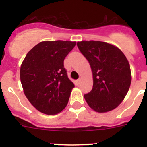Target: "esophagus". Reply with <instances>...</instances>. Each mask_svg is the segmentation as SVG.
I'll return each instance as SVG.
<instances>
[{
  "mask_svg": "<svg viewBox=\"0 0 147 147\" xmlns=\"http://www.w3.org/2000/svg\"><path fill=\"white\" fill-rule=\"evenodd\" d=\"M81 80H82L81 78H80V79H79V80H76V85H80V82H81Z\"/></svg>",
  "mask_w": 147,
  "mask_h": 147,
  "instance_id": "esophagus-1",
  "label": "esophagus"
}]
</instances>
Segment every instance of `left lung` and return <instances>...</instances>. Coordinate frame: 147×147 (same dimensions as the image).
I'll return each instance as SVG.
<instances>
[{
	"label": "left lung",
	"mask_w": 147,
	"mask_h": 147,
	"mask_svg": "<svg viewBox=\"0 0 147 147\" xmlns=\"http://www.w3.org/2000/svg\"><path fill=\"white\" fill-rule=\"evenodd\" d=\"M77 46L93 73V89L84 96L85 101L98 113L113 110L121 103L130 87L127 57L119 48L101 41H81Z\"/></svg>",
	"instance_id": "1"
}]
</instances>
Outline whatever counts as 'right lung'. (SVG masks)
Here are the masks:
<instances>
[{"instance_id": "right-lung-1", "label": "right lung", "mask_w": 147, "mask_h": 147, "mask_svg": "<svg viewBox=\"0 0 147 147\" xmlns=\"http://www.w3.org/2000/svg\"><path fill=\"white\" fill-rule=\"evenodd\" d=\"M76 45L71 41H43L28 52L20 67V82L30 103L42 113L55 115L66 107L74 83L64 59Z\"/></svg>"}]
</instances>
